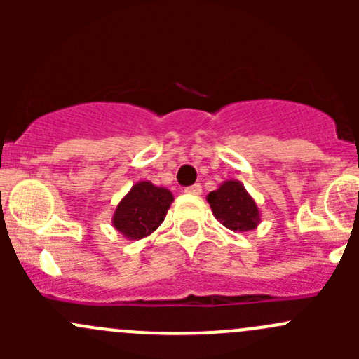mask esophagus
Returning <instances> with one entry per match:
<instances>
[{
  "mask_svg": "<svg viewBox=\"0 0 359 359\" xmlns=\"http://www.w3.org/2000/svg\"><path fill=\"white\" fill-rule=\"evenodd\" d=\"M184 193L194 194V196H198V194H201V186H200V184H193V186L186 187V189H184Z\"/></svg>",
  "mask_w": 359,
  "mask_h": 359,
  "instance_id": "esophagus-1",
  "label": "esophagus"
}]
</instances>
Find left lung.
Wrapping results in <instances>:
<instances>
[{
  "mask_svg": "<svg viewBox=\"0 0 359 359\" xmlns=\"http://www.w3.org/2000/svg\"><path fill=\"white\" fill-rule=\"evenodd\" d=\"M213 217L234 233H248L260 224V210L240 180H224L206 196Z\"/></svg>",
  "mask_w": 359,
  "mask_h": 359,
  "instance_id": "8db88e82",
  "label": "left lung"
}]
</instances>
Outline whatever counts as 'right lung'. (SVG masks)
Wrapping results in <instances>:
<instances>
[{
  "mask_svg": "<svg viewBox=\"0 0 359 359\" xmlns=\"http://www.w3.org/2000/svg\"><path fill=\"white\" fill-rule=\"evenodd\" d=\"M172 203V191L154 186L149 180H140L116 206L112 227L126 240H142L161 226Z\"/></svg>",
  "mask_w": 359,
  "mask_h": 359,
  "instance_id": "obj_1",
  "label": "right lung"
}]
</instances>
